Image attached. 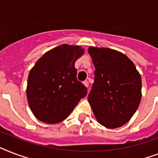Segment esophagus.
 <instances>
[{"label":"esophagus","mask_w":158,"mask_h":158,"mask_svg":"<svg viewBox=\"0 0 158 158\" xmlns=\"http://www.w3.org/2000/svg\"><path fill=\"white\" fill-rule=\"evenodd\" d=\"M83 85L85 86L86 88H88V85H89V83H88V81H84V82H83Z\"/></svg>","instance_id":"1"}]
</instances>
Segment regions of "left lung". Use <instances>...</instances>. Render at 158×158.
Masks as SVG:
<instances>
[{"mask_svg": "<svg viewBox=\"0 0 158 158\" xmlns=\"http://www.w3.org/2000/svg\"><path fill=\"white\" fill-rule=\"evenodd\" d=\"M94 83L88 101L97 122L110 129L127 123L142 97L141 77L127 56L117 50L90 46Z\"/></svg>", "mask_w": 158, "mask_h": 158, "instance_id": "obj_1", "label": "left lung"}]
</instances>
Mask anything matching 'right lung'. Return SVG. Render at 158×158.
Instances as JSON below:
<instances>
[{
  "label": "right lung",
  "instance_id": "1",
  "mask_svg": "<svg viewBox=\"0 0 158 158\" xmlns=\"http://www.w3.org/2000/svg\"><path fill=\"white\" fill-rule=\"evenodd\" d=\"M84 53L81 46L61 44L46 52L30 70L27 97L40 121L56 124L66 119L88 90L77 80L75 61Z\"/></svg>",
  "mask_w": 158,
  "mask_h": 158
}]
</instances>
